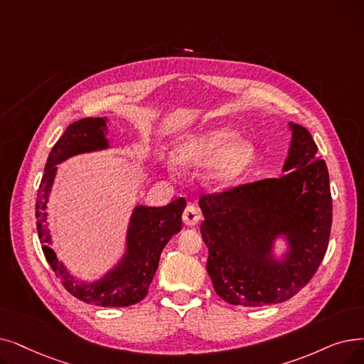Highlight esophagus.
<instances>
[{
	"mask_svg": "<svg viewBox=\"0 0 364 364\" xmlns=\"http://www.w3.org/2000/svg\"><path fill=\"white\" fill-rule=\"evenodd\" d=\"M200 220V214H199V210L195 207V205H188V207L184 210L183 213V221L184 225L187 226H195L199 223Z\"/></svg>",
	"mask_w": 364,
	"mask_h": 364,
	"instance_id": "obj_1",
	"label": "esophagus"
}]
</instances>
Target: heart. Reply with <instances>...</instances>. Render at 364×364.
<instances>
[{
  "label": "heart",
  "instance_id": "heart-1",
  "mask_svg": "<svg viewBox=\"0 0 364 364\" xmlns=\"http://www.w3.org/2000/svg\"><path fill=\"white\" fill-rule=\"evenodd\" d=\"M255 144L228 128L188 135L173 151V159L186 169L208 165L205 181L217 191L235 184L255 161Z\"/></svg>",
  "mask_w": 364,
  "mask_h": 364
}]
</instances>
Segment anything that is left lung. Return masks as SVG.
Returning <instances> with one entry per match:
<instances>
[{
    "label": "left lung",
    "mask_w": 364,
    "mask_h": 364,
    "mask_svg": "<svg viewBox=\"0 0 364 364\" xmlns=\"http://www.w3.org/2000/svg\"><path fill=\"white\" fill-rule=\"evenodd\" d=\"M291 141L279 178H266L203 195L200 233L215 293L230 305L281 304L305 287L328 245V171L304 126L289 123ZM288 242L281 259L273 247Z\"/></svg>",
    "instance_id": "obj_1"
}]
</instances>
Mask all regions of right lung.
I'll list each match as a JSON object with an SVG mask.
<instances>
[{
    "label": "right lung",
    "instance_id": "obj_1",
    "mask_svg": "<svg viewBox=\"0 0 364 364\" xmlns=\"http://www.w3.org/2000/svg\"><path fill=\"white\" fill-rule=\"evenodd\" d=\"M107 117H86L71 123L47 157L44 176L36 202L37 230L46 260L60 279L62 286L74 297L97 306H131L143 300L159 266L161 252L173 235L181 230V215L186 199L178 198L165 207L136 205L126 232V250L119 263L101 279L87 282L68 272L52 248L47 228V202L56 176V165L75 154L105 150Z\"/></svg>",
    "mask_w": 364,
    "mask_h": 364
}]
</instances>
